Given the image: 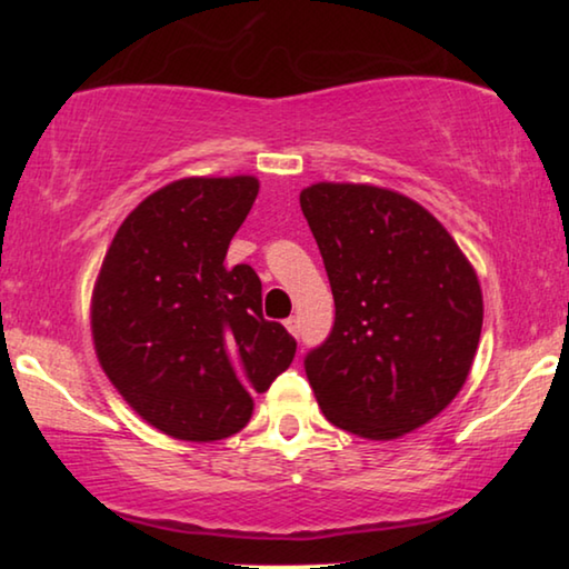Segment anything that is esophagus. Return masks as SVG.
Listing matches in <instances>:
<instances>
[{
  "label": "esophagus",
  "instance_id": "esophagus-1",
  "mask_svg": "<svg viewBox=\"0 0 569 569\" xmlns=\"http://www.w3.org/2000/svg\"><path fill=\"white\" fill-rule=\"evenodd\" d=\"M284 326H287V331L292 333V337H298V333H300V323H298V318H287Z\"/></svg>",
  "mask_w": 569,
  "mask_h": 569
}]
</instances>
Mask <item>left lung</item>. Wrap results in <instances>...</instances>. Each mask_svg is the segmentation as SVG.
Returning a JSON list of instances; mask_svg holds the SVG:
<instances>
[{
    "label": "left lung",
    "mask_w": 569,
    "mask_h": 569,
    "mask_svg": "<svg viewBox=\"0 0 569 569\" xmlns=\"http://www.w3.org/2000/svg\"><path fill=\"white\" fill-rule=\"evenodd\" d=\"M302 214L337 318L306 376L331 425L393 440L438 417L469 378L481 337L477 271L415 199L370 183H313Z\"/></svg>",
    "instance_id": "1"
}]
</instances>
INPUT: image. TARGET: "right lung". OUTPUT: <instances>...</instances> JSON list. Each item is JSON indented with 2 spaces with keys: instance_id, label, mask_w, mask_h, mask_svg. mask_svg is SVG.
<instances>
[{
  "instance_id": "1",
  "label": "right lung",
  "mask_w": 569,
  "mask_h": 569,
  "mask_svg": "<svg viewBox=\"0 0 569 569\" xmlns=\"http://www.w3.org/2000/svg\"><path fill=\"white\" fill-rule=\"evenodd\" d=\"M253 176L181 178L121 222L90 306L98 362L144 422L176 440L243 430L253 393L290 368L295 339L261 313V279L228 267Z\"/></svg>"
}]
</instances>
